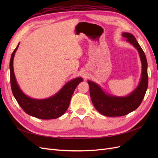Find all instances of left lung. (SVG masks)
Returning <instances> with one entry per match:
<instances>
[{"label":"left lung","instance_id":"obj_1","mask_svg":"<svg viewBox=\"0 0 158 158\" xmlns=\"http://www.w3.org/2000/svg\"><path fill=\"white\" fill-rule=\"evenodd\" d=\"M122 35L138 51L142 69L141 79L137 88L125 97L107 94L99 85L88 80L90 97L95 108L99 113L107 117H121L136 110L144 99L148 85V63L144 52L131 33L124 32Z\"/></svg>","mask_w":158,"mask_h":158}]
</instances>
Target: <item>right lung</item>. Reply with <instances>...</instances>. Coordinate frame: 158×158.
Returning <instances> with one entry per match:
<instances>
[{
  "mask_svg": "<svg viewBox=\"0 0 158 158\" xmlns=\"http://www.w3.org/2000/svg\"><path fill=\"white\" fill-rule=\"evenodd\" d=\"M19 44L13 51L10 61V84L12 92L22 109L30 115L41 119L56 118L66 112L76 86L82 82V78H76L66 83L55 95L44 99L29 98L23 93L16 82L14 73L13 60Z\"/></svg>",
  "mask_w": 158,
  "mask_h": 158,
  "instance_id": "obj_1",
  "label": "right lung"
}]
</instances>
